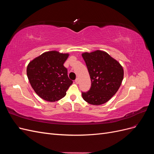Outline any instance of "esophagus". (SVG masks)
<instances>
[{"label": "esophagus", "mask_w": 154, "mask_h": 154, "mask_svg": "<svg viewBox=\"0 0 154 154\" xmlns=\"http://www.w3.org/2000/svg\"><path fill=\"white\" fill-rule=\"evenodd\" d=\"M75 83H77V84L79 83V78H77L76 79V80H75Z\"/></svg>", "instance_id": "esophagus-1"}]
</instances>
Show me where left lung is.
<instances>
[{
  "instance_id": "8db88e82",
  "label": "left lung",
  "mask_w": 154,
  "mask_h": 154,
  "mask_svg": "<svg viewBox=\"0 0 154 154\" xmlns=\"http://www.w3.org/2000/svg\"><path fill=\"white\" fill-rule=\"evenodd\" d=\"M82 55L91 80L90 90L82 92V97L93 105L104 104L117 92L122 84L124 76L123 67L103 51L85 52Z\"/></svg>"
}]
</instances>
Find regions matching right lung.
Instances as JSON below:
<instances>
[{
    "label": "right lung",
    "mask_w": 154,
    "mask_h": 154,
    "mask_svg": "<svg viewBox=\"0 0 154 154\" xmlns=\"http://www.w3.org/2000/svg\"><path fill=\"white\" fill-rule=\"evenodd\" d=\"M69 55L51 51L29 63L27 78L32 88L42 99L54 102L66 95V91L72 83L67 76V69L63 66Z\"/></svg>",
    "instance_id": "obj_1"
}]
</instances>
